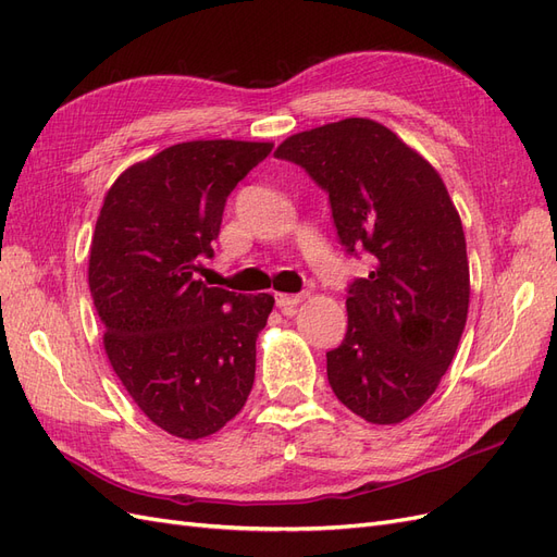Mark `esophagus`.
Returning a JSON list of instances; mask_svg holds the SVG:
<instances>
[{
  "instance_id": "obj_1",
  "label": "esophagus",
  "mask_w": 557,
  "mask_h": 557,
  "mask_svg": "<svg viewBox=\"0 0 557 557\" xmlns=\"http://www.w3.org/2000/svg\"><path fill=\"white\" fill-rule=\"evenodd\" d=\"M274 299H276V307H278V309H293V307L299 305L301 299H305V295H285V293H276Z\"/></svg>"
}]
</instances>
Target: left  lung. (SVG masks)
<instances>
[{
	"label": "left lung",
	"instance_id": "1",
	"mask_svg": "<svg viewBox=\"0 0 557 557\" xmlns=\"http://www.w3.org/2000/svg\"><path fill=\"white\" fill-rule=\"evenodd\" d=\"M274 156L327 193L348 256L374 260L348 285V330L327 352L332 391L367 423H401L436 391L467 323V244L446 185L367 117L293 134Z\"/></svg>",
	"mask_w": 557,
	"mask_h": 557
}]
</instances>
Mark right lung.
<instances>
[{
    "label": "right lung",
    "mask_w": 557,
    "mask_h": 557,
    "mask_svg": "<svg viewBox=\"0 0 557 557\" xmlns=\"http://www.w3.org/2000/svg\"><path fill=\"white\" fill-rule=\"evenodd\" d=\"M272 148L170 146L117 176L97 218L88 283L109 362L134 404L181 440L221 430L256 381L274 297L211 288L193 274L213 258L230 193Z\"/></svg>",
    "instance_id": "1"
}]
</instances>
